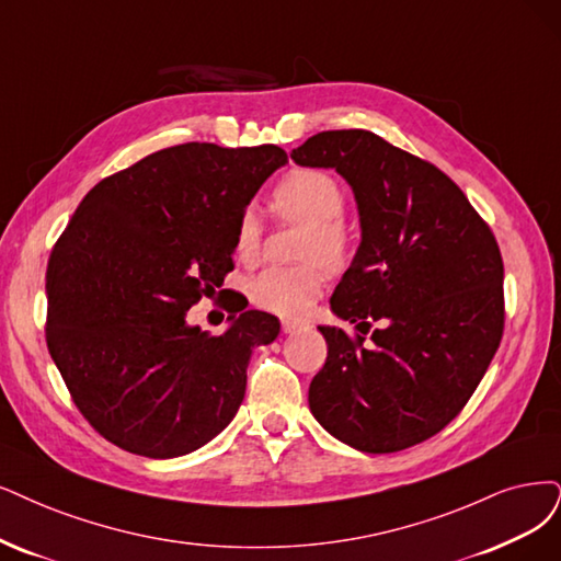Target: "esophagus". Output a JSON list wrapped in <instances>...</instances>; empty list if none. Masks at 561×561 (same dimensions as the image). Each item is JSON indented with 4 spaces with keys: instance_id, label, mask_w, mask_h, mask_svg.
Segmentation results:
<instances>
[{
    "instance_id": "34e87169",
    "label": "esophagus",
    "mask_w": 561,
    "mask_h": 561,
    "mask_svg": "<svg viewBox=\"0 0 561 561\" xmlns=\"http://www.w3.org/2000/svg\"><path fill=\"white\" fill-rule=\"evenodd\" d=\"M282 330H284L286 335H294V333H298V330H302V323L294 321V319H284L282 321Z\"/></svg>"
}]
</instances>
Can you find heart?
<instances>
[{
  "label": "heart",
  "instance_id": "1",
  "mask_svg": "<svg viewBox=\"0 0 561 561\" xmlns=\"http://www.w3.org/2000/svg\"><path fill=\"white\" fill-rule=\"evenodd\" d=\"M346 196L342 184L325 171L296 169L273 190V210L305 226L298 265H270L247 284L252 302L279 317H302L317 302L328 282V270H340L351 256V231L342 215ZM263 224L254 205H247L233 228V252L240 263L261 259Z\"/></svg>",
  "mask_w": 561,
  "mask_h": 561
}]
</instances>
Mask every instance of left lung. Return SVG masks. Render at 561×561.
<instances>
[{"label": "left lung", "mask_w": 561, "mask_h": 561, "mask_svg": "<svg viewBox=\"0 0 561 561\" xmlns=\"http://www.w3.org/2000/svg\"><path fill=\"white\" fill-rule=\"evenodd\" d=\"M291 159L335 169L360 215V247L330 298L358 333L319 325L328 358L309 409L363 453L416 446L465 409L500 348V244L446 173L377 134L321 131Z\"/></svg>", "instance_id": "8db88e82"}]
</instances>
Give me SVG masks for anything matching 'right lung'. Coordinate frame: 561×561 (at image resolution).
<instances>
[{"label": "right lung", "mask_w": 561, "mask_h": 561, "mask_svg": "<svg viewBox=\"0 0 561 561\" xmlns=\"http://www.w3.org/2000/svg\"><path fill=\"white\" fill-rule=\"evenodd\" d=\"M286 163L277 145L184 142L103 178L55 242L46 342L82 416L111 444L165 460L233 421L254 346L277 317L233 309L210 335L186 312L233 270V228Z\"/></svg>", "instance_id": "1"}]
</instances>
